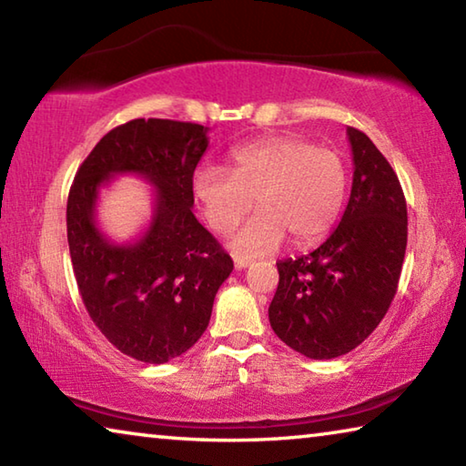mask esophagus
<instances>
[{"label": "esophagus", "instance_id": "34e87169", "mask_svg": "<svg viewBox=\"0 0 466 466\" xmlns=\"http://www.w3.org/2000/svg\"><path fill=\"white\" fill-rule=\"evenodd\" d=\"M248 265H250L248 258H240V257H236V258H234V267H236V271H242V269H247Z\"/></svg>", "mask_w": 466, "mask_h": 466}]
</instances>
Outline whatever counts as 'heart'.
<instances>
[{"label":"heart","mask_w":466,"mask_h":466,"mask_svg":"<svg viewBox=\"0 0 466 466\" xmlns=\"http://www.w3.org/2000/svg\"><path fill=\"white\" fill-rule=\"evenodd\" d=\"M230 172L203 167L193 175V195L216 232H230L261 209L230 238L242 257H261L291 236L298 247L320 240L339 218L347 191L343 157L298 137H261L236 147Z\"/></svg>","instance_id":"1"}]
</instances>
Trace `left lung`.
I'll return each instance as SVG.
<instances>
[{"mask_svg": "<svg viewBox=\"0 0 466 466\" xmlns=\"http://www.w3.org/2000/svg\"><path fill=\"white\" fill-rule=\"evenodd\" d=\"M351 195L333 234L310 255L278 263L269 322L310 360L345 356L380 325L397 294L407 248V203L389 160L347 127Z\"/></svg>", "mask_w": 466, "mask_h": 466, "instance_id": "8db88e82", "label": "left lung"}]
</instances>
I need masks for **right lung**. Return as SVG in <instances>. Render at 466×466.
I'll return each mask as SVG.
<instances>
[{"mask_svg":"<svg viewBox=\"0 0 466 466\" xmlns=\"http://www.w3.org/2000/svg\"><path fill=\"white\" fill-rule=\"evenodd\" d=\"M208 127L133 119L102 137L67 197L74 275L94 325L125 356L167 364L199 341L234 263L193 214V172ZM119 174L155 187L153 219L136 241H110L96 224L99 188Z\"/></svg>","mask_w":466,"mask_h":466,"instance_id":"obj_1","label":"right lung"}]
</instances>
